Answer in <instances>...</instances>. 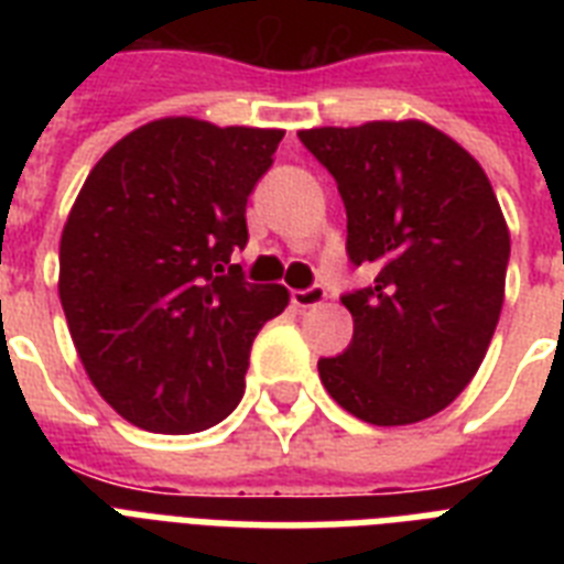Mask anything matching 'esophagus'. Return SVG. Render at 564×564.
<instances>
[{"label":"esophagus","instance_id":"34e87169","mask_svg":"<svg viewBox=\"0 0 564 564\" xmlns=\"http://www.w3.org/2000/svg\"><path fill=\"white\" fill-rule=\"evenodd\" d=\"M325 299H327L325 286H318V283H313V286H307V290L292 292V304H295V307H301V310L316 307V304H322Z\"/></svg>","mask_w":564,"mask_h":564}]
</instances>
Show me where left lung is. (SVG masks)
<instances>
[{"instance_id": "obj_1", "label": "left lung", "mask_w": 564, "mask_h": 564, "mask_svg": "<svg viewBox=\"0 0 564 564\" xmlns=\"http://www.w3.org/2000/svg\"><path fill=\"white\" fill-rule=\"evenodd\" d=\"M299 137L343 195L348 260L375 272L343 295L351 345L322 357L318 377L377 427L430 419L471 383L498 327L509 230L495 189L463 145L419 119Z\"/></svg>"}]
</instances>
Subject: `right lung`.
Returning <instances> with one entry per match:
<instances>
[{
	"label": "right lung",
	"mask_w": 564,
	"mask_h": 564,
	"mask_svg": "<svg viewBox=\"0 0 564 564\" xmlns=\"http://www.w3.org/2000/svg\"><path fill=\"white\" fill-rule=\"evenodd\" d=\"M283 131L170 117L122 137L61 237V304L99 394L137 427L198 433L237 410L257 330L290 292L248 283L246 204Z\"/></svg>",
	"instance_id": "1"
}]
</instances>
